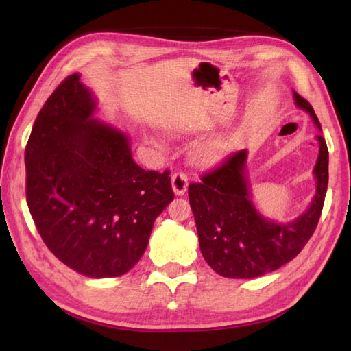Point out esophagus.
Returning <instances> with one entry per match:
<instances>
[{"mask_svg":"<svg viewBox=\"0 0 351 351\" xmlns=\"http://www.w3.org/2000/svg\"><path fill=\"white\" fill-rule=\"evenodd\" d=\"M171 187H173L175 195H184L185 190L189 187V176L185 175L184 171H175V173L171 175Z\"/></svg>","mask_w":351,"mask_h":351,"instance_id":"obj_1","label":"esophagus"}]
</instances>
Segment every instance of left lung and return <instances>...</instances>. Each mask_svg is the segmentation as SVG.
I'll use <instances>...</instances> for the list:
<instances>
[{
	"label": "left lung",
	"mask_w": 351,
	"mask_h": 351,
	"mask_svg": "<svg viewBox=\"0 0 351 351\" xmlns=\"http://www.w3.org/2000/svg\"><path fill=\"white\" fill-rule=\"evenodd\" d=\"M294 99L322 130L311 104L295 92ZM317 140L315 197L306 213L287 225L264 219L250 202L245 151L230 154L189 185L200 252L215 273L232 279L258 278L289 263L306 245L318 225L329 182V151L322 136Z\"/></svg>",
	"instance_id": "left-lung-1"
}]
</instances>
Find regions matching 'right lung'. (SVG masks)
<instances>
[{
  "instance_id": "add662e5",
  "label": "right lung",
  "mask_w": 351,
  "mask_h": 351,
  "mask_svg": "<svg viewBox=\"0 0 351 351\" xmlns=\"http://www.w3.org/2000/svg\"><path fill=\"white\" fill-rule=\"evenodd\" d=\"M80 77L64 78L36 117L25 147L27 204L63 264L88 278H116L138 263L175 195L169 170L141 169L128 137L95 121V99Z\"/></svg>"
}]
</instances>
